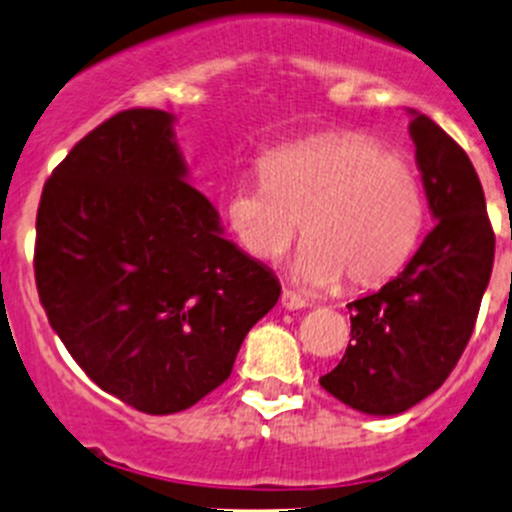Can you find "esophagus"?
I'll return each mask as SVG.
<instances>
[{"label":"esophagus","mask_w":512,"mask_h":512,"mask_svg":"<svg viewBox=\"0 0 512 512\" xmlns=\"http://www.w3.org/2000/svg\"><path fill=\"white\" fill-rule=\"evenodd\" d=\"M282 307L285 309H302V307H307V299L304 297H299L297 292H292V289H285V292H282Z\"/></svg>","instance_id":"1"}]
</instances>
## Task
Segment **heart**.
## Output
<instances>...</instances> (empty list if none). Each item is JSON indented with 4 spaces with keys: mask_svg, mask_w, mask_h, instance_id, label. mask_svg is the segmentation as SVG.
Here are the masks:
<instances>
[{
    "mask_svg": "<svg viewBox=\"0 0 512 512\" xmlns=\"http://www.w3.org/2000/svg\"><path fill=\"white\" fill-rule=\"evenodd\" d=\"M260 183H237L225 218L242 250L277 262L297 237L307 242L294 272L309 287L329 289L389 280L414 255L426 225L416 170L359 133H327L289 143L260 160Z\"/></svg>",
    "mask_w": 512,
    "mask_h": 512,
    "instance_id": "1",
    "label": "heart"
}]
</instances>
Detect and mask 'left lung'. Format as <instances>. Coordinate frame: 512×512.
I'll return each mask as SVG.
<instances>
[{
    "mask_svg": "<svg viewBox=\"0 0 512 512\" xmlns=\"http://www.w3.org/2000/svg\"><path fill=\"white\" fill-rule=\"evenodd\" d=\"M409 113L436 227L404 272L347 304L352 342L319 379L334 399L371 416L404 414L448 379L493 272L495 235L471 158L431 118Z\"/></svg>",
    "mask_w": 512,
    "mask_h": 512,
    "instance_id": "1",
    "label": "left lung"
}]
</instances>
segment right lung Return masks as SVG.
<instances>
[{
    "label": "right lung",
    "instance_id": "right-lung-1",
    "mask_svg": "<svg viewBox=\"0 0 512 512\" xmlns=\"http://www.w3.org/2000/svg\"><path fill=\"white\" fill-rule=\"evenodd\" d=\"M173 123L158 108L103 121L51 173L36 213L51 329L96 386L153 416L218 389L282 289L188 183Z\"/></svg>",
    "mask_w": 512,
    "mask_h": 512
}]
</instances>
